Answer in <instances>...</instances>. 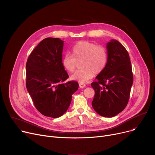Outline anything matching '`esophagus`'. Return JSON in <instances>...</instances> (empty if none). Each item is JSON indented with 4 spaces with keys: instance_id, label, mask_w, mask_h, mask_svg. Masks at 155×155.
Instances as JSON below:
<instances>
[{
    "instance_id": "obj_1",
    "label": "esophagus",
    "mask_w": 155,
    "mask_h": 155,
    "mask_svg": "<svg viewBox=\"0 0 155 155\" xmlns=\"http://www.w3.org/2000/svg\"><path fill=\"white\" fill-rule=\"evenodd\" d=\"M79 87H81V88H83V87H86V84H83V83H79Z\"/></svg>"
}]
</instances>
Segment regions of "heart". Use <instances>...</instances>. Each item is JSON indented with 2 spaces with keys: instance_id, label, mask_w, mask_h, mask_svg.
Masks as SVG:
<instances>
[{
  "instance_id": "1",
  "label": "heart",
  "mask_w": 155,
  "mask_h": 155,
  "mask_svg": "<svg viewBox=\"0 0 155 155\" xmlns=\"http://www.w3.org/2000/svg\"><path fill=\"white\" fill-rule=\"evenodd\" d=\"M71 54H66L62 59V64L69 72H74L77 61H81V69L71 76V79L80 83H85L99 74L105 69L108 59L107 49L96 44L86 41L76 43L71 49Z\"/></svg>"
}]
</instances>
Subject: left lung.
Wrapping results in <instances>:
<instances>
[{"label": "left lung", "mask_w": 155, "mask_h": 155, "mask_svg": "<svg viewBox=\"0 0 155 155\" xmlns=\"http://www.w3.org/2000/svg\"><path fill=\"white\" fill-rule=\"evenodd\" d=\"M108 54L105 69L96 78L91 86L95 91L92 106L104 117H111L123 111L128 104L133 75L129 54L116 40L106 45Z\"/></svg>", "instance_id": "obj_1"}]
</instances>
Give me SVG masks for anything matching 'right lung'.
I'll use <instances>...</instances> for the list:
<instances>
[{
	"label": "right lung",
	"instance_id": "obj_1",
	"mask_svg": "<svg viewBox=\"0 0 155 155\" xmlns=\"http://www.w3.org/2000/svg\"><path fill=\"white\" fill-rule=\"evenodd\" d=\"M63 45L59 38H45L26 63V87L34 104L42 114L54 118L66 112L79 87L75 81L63 83L69 78L62 64Z\"/></svg>",
	"mask_w": 155,
	"mask_h": 155
}]
</instances>
